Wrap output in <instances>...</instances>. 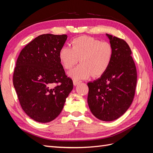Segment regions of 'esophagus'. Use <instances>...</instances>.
<instances>
[{
	"label": "esophagus",
	"instance_id": "obj_1",
	"mask_svg": "<svg viewBox=\"0 0 153 153\" xmlns=\"http://www.w3.org/2000/svg\"><path fill=\"white\" fill-rule=\"evenodd\" d=\"M81 81L80 80H78L77 79H74L73 80V84L75 85H76L78 84H79V83H80Z\"/></svg>",
	"mask_w": 153,
	"mask_h": 153
}]
</instances>
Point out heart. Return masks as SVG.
Segmentation results:
<instances>
[{
	"instance_id": "b5f03b06",
	"label": "heart",
	"mask_w": 153,
	"mask_h": 153,
	"mask_svg": "<svg viewBox=\"0 0 153 153\" xmlns=\"http://www.w3.org/2000/svg\"><path fill=\"white\" fill-rule=\"evenodd\" d=\"M60 61L64 68L71 69L78 63L81 64L69 73L75 79L100 76L108 69L114 57V48L107 41L87 36H80L71 41V48L64 47L59 51Z\"/></svg>"
}]
</instances>
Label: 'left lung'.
I'll return each instance as SVG.
<instances>
[{"label": "left lung", "mask_w": 153, "mask_h": 153, "mask_svg": "<svg viewBox=\"0 0 153 153\" xmlns=\"http://www.w3.org/2000/svg\"><path fill=\"white\" fill-rule=\"evenodd\" d=\"M114 48V57L106 71L89 82L87 102L96 117L111 121L123 115L135 93L137 73L131 50L123 39L106 34Z\"/></svg>", "instance_id": "1"}]
</instances>
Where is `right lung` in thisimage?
<instances>
[{"mask_svg": "<svg viewBox=\"0 0 153 153\" xmlns=\"http://www.w3.org/2000/svg\"><path fill=\"white\" fill-rule=\"evenodd\" d=\"M66 34H42L22 50L13 81L25 114L34 121L48 123L61 112L73 88L60 61L59 53Z\"/></svg>", "mask_w": 153, "mask_h": 153, "instance_id": "right-lung-1", "label": "right lung"}]
</instances>
